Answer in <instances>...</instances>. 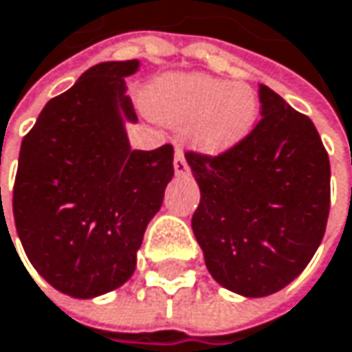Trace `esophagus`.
<instances>
[{"mask_svg": "<svg viewBox=\"0 0 352 352\" xmlns=\"http://www.w3.org/2000/svg\"><path fill=\"white\" fill-rule=\"evenodd\" d=\"M174 170H176V174H186V172H188V162H186L182 149H176V155H174Z\"/></svg>", "mask_w": 352, "mask_h": 352, "instance_id": "esophagus-1", "label": "esophagus"}]
</instances>
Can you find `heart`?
<instances>
[{"label": "heart", "instance_id": "heart-1", "mask_svg": "<svg viewBox=\"0 0 352 352\" xmlns=\"http://www.w3.org/2000/svg\"><path fill=\"white\" fill-rule=\"evenodd\" d=\"M151 114L188 129L195 147L221 153L238 145L256 124L258 98L248 84H226L211 76H168L149 91Z\"/></svg>", "mask_w": 352, "mask_h": 352}]
</instances>
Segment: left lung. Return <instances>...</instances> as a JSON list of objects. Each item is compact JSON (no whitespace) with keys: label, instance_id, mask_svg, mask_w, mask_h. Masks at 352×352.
Here are the masks:
<instances>
[{"label":"left lung","instance_id":"1","mask_svg":"<svg viewBox=\"0 0 352 352\" xmlns=\"http://www.w3.org/2000/svg\"><path fill=\"white\" fill-rule=\"evenodd\" d=\"M261 120L234 147L186 151L201 188L192 232L217 283L264 297L316 254L330 213V160L311 118L258 86Z\"/></svg>","mask_w":352,"mask_h":352}]
</instances>
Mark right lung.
I'll list each match as a JSON object with an SVG mask.
<instances>
[{
	"label": "right lung",
	"mask_w": 352,
	"mask_h": 352,
	"mask_svg": "<svg viewBox=\"0 0 352 352\" xmlns=\"http://www.w3.org/2000/svg\"><path fill=\"white\" fill-rule=\"evenodd\" d=\"M139 61L89 67L51 98L26 133L14 182L24 252L57 291L89 299L120 287L174 176V147L131 149L137 120L124 78Z\"/></svg>",
	"instance_id": "obj_1"
}]
</instances>
